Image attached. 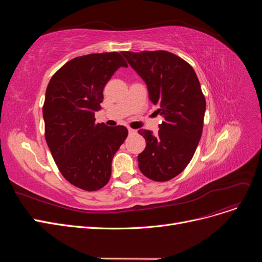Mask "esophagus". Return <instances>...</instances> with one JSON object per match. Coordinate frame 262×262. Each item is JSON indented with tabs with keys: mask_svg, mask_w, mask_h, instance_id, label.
<instances>
[{
	"mask_svg": "<svg viewBox=\"0 0 262 262\" xmlns=\"http://www.w3.org/2000/svg\"><path fill=\"white\" fill-rule=\"evenodd\" d=\"M128 131H129V133H136V130H133L131 128H128Z\"/></svg>",
	"mask_w": 262,
	"mask_h": 262,
	"instance_id": "esophagus-1",
	"label": "esophagus"
}]
</instances>
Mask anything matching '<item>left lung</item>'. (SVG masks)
<instances>
[{
    "label": "left lung",
    "mask_w": 262,
    "mask_h": 262,
    "mask_svg": "<svg viewBox=\"0 0 262 262\" xmlns=\"http://www.w3.org/2000/svg\"><path fill=\"white\" fill-rule=\"evenodd\" d=\"M147 86L149 100L165 121L156 136L139 130L146 141L139 154L141 172L154 181L176 177L191 161L201 139L205 98L192 67L168 51H122Z\"/></svg>",
    "instance_id": "1"
}]
</instances>
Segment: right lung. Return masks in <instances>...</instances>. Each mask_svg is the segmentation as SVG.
<instances>
[{
  "label": "right lung",
  "instance_id": "add662e5",
  "mask_svg": "<svg viewBox=\"0 0 262 262\" xmlns=\"http://www.w3.org/2000/svg\"><path fill=\"white\" fill-rule=\"evenodd\" d=\"M121 67L128 64L118 52L82 55L58 70L46 91L47 144L63 177L86 191L107 185L113 158L128 137L123 125L95 122L104 87Z\"/></svg>",
  "mask_w": 262,
  "mask_h": 262
}]
</instances>
